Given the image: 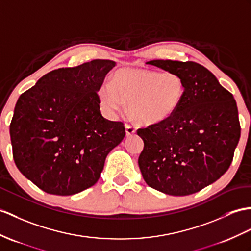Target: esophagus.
Segmentation results:
<instances>
[{"label": "esophagus", "mask_w": 251, "mask_h": 251, "mask_svg": "<svg viewBox=\"0 0 251 251\" xmlns=\"http://www.w3.org/2000/svg\"><path fill=\"white\" fill-rule=\"evenodd\" d=\"M125 126H126V135H127V136H131V135H133L134 133L136 132L135 126H133L132 125L126 124Z\"/></svg>", "instance_id": "esophagus-1"}]
</instances>
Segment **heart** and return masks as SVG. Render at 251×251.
Instances as JSON below:
<instances>
[{
  "label": "heart",
  "mask_w": 251,
  "mask_h": 251,
  "mask_svg": "<svg viewBox=\"0 0 251 251\" xmlns=\"http://www.w3.org/2000/svg\"><path fill=\"white\" fill-rule=\"evenodd\" d=\"M185 94V83L176 72L122 68L113 81L98 89L99 103L108 116L122 112L129 103L132 117L144 125H157L173 117Z\"/></svg>",
  "instance_id": "b5f03b06"
}]
</instances>
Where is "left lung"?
Listing matches in <instances>:
<instances>
[{
	"mask_svg": "<svg viewBox=\"0 0 251 251\" xmlns=\"http://www.w3.org/2000/svg\"><path fill=\"white\" fill-rule=\"evenodd\" d=\"M176 72L185 94L173 117L138 129V157L150 187L173 196L197 193L229 169L241 136L236 102L215 75L195 62L155 59L147 63Z\"/></svg>",
	"mask_w": 251,
	"mask_h": 251,
	"instance_id": "left-lung-1",
	"label": "left lung"
}]
</instances>
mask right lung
<instances>
[{"label": "right lung", "instance_id": "1", "mask_svg": "<svg viewBox=\"0 0 251 251\" xmlns=\"http://www.w3.org/2000/svg\"><path fill=\"white\" fill-rule=\"evenodd\" d=\"M116 63L94 59L40 77L17 101L9 132L21 174L48 194L69 196L95 185L107 154L126 136L105 119L98 89Z\"/></svg>", "mask_w": 251, "mask_h": 251}]
</instances>
